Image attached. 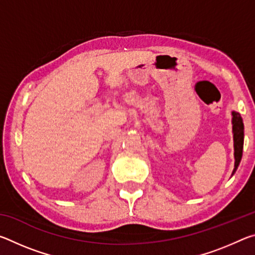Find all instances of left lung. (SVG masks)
<instances>
[{
	"label": "left lung",
	"mask_w": 255,
	"mask_h": 255,
	"mask_svg": "<svg viewBox=\"0 0 255 255\" xmlns=\"http://www.w3.org/2000/svg\"><path fill=\"white\" fill-rule=\"evenodd\" d=\"M232 124H233V137H234V157H235V165L232 173L233 175L240 165L242 154H243L244 125L239 112L232 111Z\"/></svg>",
	"instance_id": "8db88e82"
}]
</instances>
